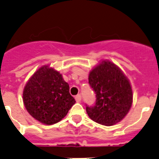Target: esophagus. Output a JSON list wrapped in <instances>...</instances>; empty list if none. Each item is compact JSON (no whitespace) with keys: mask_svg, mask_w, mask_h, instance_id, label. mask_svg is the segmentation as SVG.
<instances>
[{"mask_svg":"<svg viewBox=\"0 0 159 159\" xmlns=\"http://www.w3.org/2000/svg\"><path fill=\"white\" fill-rule=\"evenodd\" d=\"M75 100H76L77 102H80V101H81V96L80 95V94H78V95L75 97Z\"/></svg>","mask_w":159,"mask_h":159,"instance_id":"34e87169","label":"esophagus"}]
</instances>
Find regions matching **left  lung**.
Instances as JSON below:
<instances>
[{
    "label": "left lung",
    "instance_id": "obj_1",
    "mask_svg": "<svg viewBox=\"0 0 159 159\" xmlns=\"http://www.w3.org/2000/svg\"><path fill=\"white\" fill-rule=\"evenodd\" d=\"M89 83L96 93L93 106L86 105L91 120L111 126L120 122L132 104V89L127 77L117 66L104 60L90 71Z\"/></svg>",
    "mask_w": 159,
    "mask_h": 159
}]
</instances>
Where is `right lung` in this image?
Masks as SVG:
<instances>
[{
  "label": "right lung",
  "instance_id": "add662e5",
  "mask_svg": "<svg viewBox=\"0 0 159 159\" xmlns=\"http://www.w3.org/2000/svg\"><path fill=\"white\" fill-rule=\"evenodd\" d=\"M23 101L28 113L47 125L59 122L76 102L62 74L48 66L40 67L28 80Z\"/></svg>",
  "mask_w": 159,
  "mask_h": 159
}]
</instances>
